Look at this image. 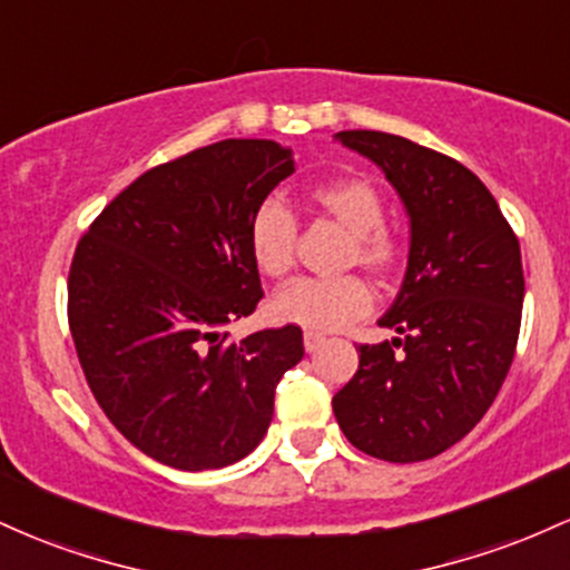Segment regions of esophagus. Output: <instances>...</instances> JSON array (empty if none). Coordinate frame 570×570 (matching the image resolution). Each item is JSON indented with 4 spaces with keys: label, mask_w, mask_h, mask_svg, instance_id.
<instances>
[{
    "label": "esophagus",
    "mask_w": 570,
    "mask_h": 570,
    "mask_svg": "<svg viewBox=\"0 0 570 570\" xmlns=\"http://www.w3.org/2000/svg\"><path fill=\"white\" fill-rule=\"evenodd\" d=\"M324 335H318V332H311V330H307L305 332V335H303V343H305V351L307 353H313V351H318V348H322V345H324Z\"/></svg>",
    "instance_id": "obj_1"
}]
</instances>
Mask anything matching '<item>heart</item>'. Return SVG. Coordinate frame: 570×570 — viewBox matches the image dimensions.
I'll return each mask as SVG.
<instances>
[{
	"mask_svg": "<svg viewBox=\"0 0 570 570\" xmlns=\"http://www.w3.org/2000/svg\"><path fill=\"white\" fill-rule=\"evenodd\" d=\"M313 208L335 219L351 233L345 265H362L375 276H389L404 257V244L383 225L385 203L381 189L364 176H337L307 193ZM297 219L284 203L267 198L248 222V254L265 278L281 281L294 265ZM372 305V292L358 276L303 278L281 289L271 313L284 324L305 326L311 332L343 330L353 318L364 316Z\"/></svg>",
	"mask_w": 570,
	"mask_h": 570,
	"instance_id": "obj_1",
	"label": "heart"
}]
</instances>
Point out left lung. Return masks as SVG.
I'll return each instance as SVG.
<instances>
[{"label": "left lung", "mask_w": 570, "mask_h": 570, "mask_svg": "<svg viewBox=\"0 0 570 570\" xmlns=\"http://www.w3.org/2000/svg\"><path fill=\"white\" fill-rule=\"evenodd\" d=\"M335 139L394 185L410 217V257L377 322L402 337L358 345L356 375L332 410L362 453L426 461L482 421L512 367L525 297L520 240L490 189L448 155L381 130Z\"/></svg>", "instance_id": "obj_1"}]
</instances>
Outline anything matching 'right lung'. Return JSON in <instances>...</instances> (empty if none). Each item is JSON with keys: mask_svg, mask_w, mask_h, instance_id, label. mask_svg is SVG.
I'll list each match as a JSON object with an SVG mask.
<instances>
[{"mask_svg": "<svg viewBox=\"0 0 570 570\" xmlns=\"http://www.w3.org/2000/svg\"><path fill=\"white\" fill-rule=\"evenodd\" d=\"M294 174L292 149L225 139L149 168L98 214L69 267V330L85 381L126 440L166 466L240 461L303 358L294 324L227 343L263 299L248 222Z\"/></svg>", "mask_w": 570, "mask_h": 570, "instance_id": "obj_1", "label": "right lung"}]
</instances>
